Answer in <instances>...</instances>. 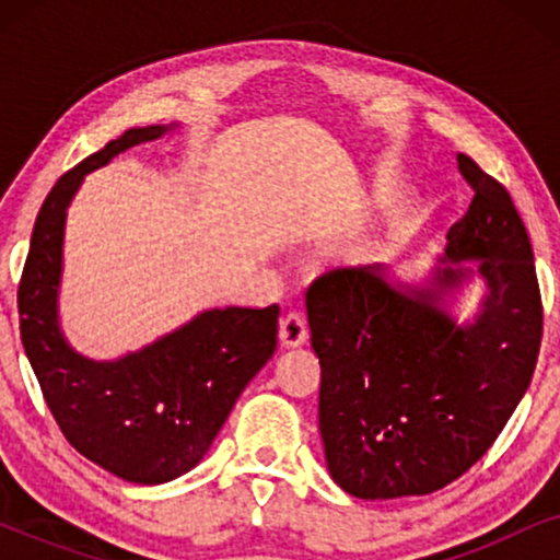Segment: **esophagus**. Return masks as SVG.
<instances>
[{
    "label": "esophagus",
    "mask_w": 560,
    "mask_h": 560,
    "mask_svg": "<svg viewBox=\"0 0 560 560\" xmlns=\"http://www.w3.org/2000/svg\"><path fill=\"white\" fill-rule=\"evenodd\" d=\"M308 339V324L298 311H290L280 320V341L282 347H301Z\"/></svg>",
    "instance_id": "34e87169"
}]
</instances>
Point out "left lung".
Here are the masks:
<instances>
[{"label":"left lung","instance_id":"obj_1","mask_svg":"<svg viewBox=\"0 0 560 560\" xmlns=\"http://www.w3.org/2000/svg\"><path fill=\"white\" fill-rule=\"evenodd\" d=\"M458 171L474 188L448 229L431 288H395L380 267H339L305 293L320 362L318 428L336 485L359 500L443 489L469 471L508 425L530 385L542 339L533 244L508 188L471 158ZM481 258L488 295L458 327L442 293Z\"/></svg>","mask_w":560,"mask_h":560}]
</instances>
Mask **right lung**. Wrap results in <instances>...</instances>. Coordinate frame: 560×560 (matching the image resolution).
Here are the masks:
<instances>
[{"mask_svg": "<svg viewBox=\"0 0 560 560\" xmlns=\"http://www.w3.org/2000/svg\"><path fill=\"white\" fill-rule=\"evenodd\" d=\"M171 127H135L60 175L35 219L22 270L20 336L66 441L135 485H163L194 469L236 397L278 347V303L213 308L117 362H91L58 326L66 209L83 175Z\"/></svg>", "mask_w": 560, "mask_h": 560, "instance_id": "1", "label": "right lung"}]
</instances>
